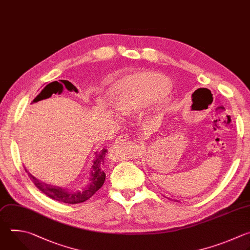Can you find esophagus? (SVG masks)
<instances>
[{
	"mask_svg": "<svg viewBox=\"0 0 250 250\" xmlns=\"http://www.w3.org/2000/svg\"><path fill=\"white\" fill-rule=\"evenodd\" d=\"M128 140H129L128 136L123 134V135H120V136H118V137L116 138V140H115V144H121V143H124V142L128 141Z\"/></svg>",
	"mask_w": 250,
	"mask_h": 250,
	"instance_id": "obj_1",
	"label": "esophagus"
}]
</instances>
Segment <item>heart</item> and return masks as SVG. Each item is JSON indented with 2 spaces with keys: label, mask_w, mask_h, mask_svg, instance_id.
I'll list each match as a JSON object with an SVG mask.
<instances>
[{
  "label": "heart",
  "mask_w": 250,
  "mask_h": 250,
  "mask_svg": "<svg viewBox=\"0 0 250 250\" xmlns=\"http://www.w3.org/2000/svg\"><path fill=\"white\" fill-rule=\"evenodd\" d=\"M169 81L162 74L141 72L118 81L109 90V102L120 115H131L152 102L163 103Z\"/></svg>",
  "instance_id": "b5f03b06"
}]
</instances>
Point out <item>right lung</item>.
<instances>
[{"label":"right lung","mask_w":250,"mask_h":250,"mask_svg":"<svg viewBox=\"0 0 250 250\" xmlns=\"http://www.w3.org/2000/svg\"><path fill=\"white\" fill-rule=\"evenodd\" d=\"M47 86V85H46ZM45 86V87H46ZM107 149L104 148L101 152H96L94 155L93 165L91 167L89 182L80 191H69L62 189L61 187L48 185L44 182L39 181L35 177H33L26 169L25 171L28 173V176L34 183V185L46 196L52 198L53 200L67 203V204H78L83 203L89 199L97 190H99L105 180L104 173V160Z\"/></svg>","instance_id":"1"}]
</instances>
